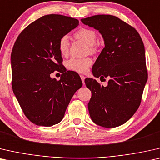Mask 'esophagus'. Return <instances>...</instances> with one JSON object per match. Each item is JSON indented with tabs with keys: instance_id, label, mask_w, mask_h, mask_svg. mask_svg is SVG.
<instances>
[{
	"instance_id": "esophagus-1",
	"label": "esophagus",
	"mask_w": 160,
	"mask_h": 160,
	"mask_svg": "<svg viewBox=\"0 0 160 160\" xmlns=\"http://www.w3.org/2000/svg\"><path fill=\"white\" fill-rule=\"evenodd\" d=\"M80 78H81V80H82V83L83 84H84L85 83V77L84 75H80Z\"/></svg>"
}]
</instances>
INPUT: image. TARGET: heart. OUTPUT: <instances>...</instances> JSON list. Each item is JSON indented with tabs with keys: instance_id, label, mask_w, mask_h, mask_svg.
<instances>
[{
	"instance_id": "obj_1",
	"label": "heart",
	"mask_w": 160,
	"mask_h": 160,
	"mask_svg": "<svg viewBox=\"0 0 160 160\" xmlns=\"http://www.w3.org/2000/svg\"><path fill=\"white\" fill-rule=\"evenodd\" d=\"M75 37L77 39L82 40L89 47V51L91 53L96 50V41L97 35L94 30L88 28H82L75 32ZM69 38L67 35L63 36L58 42V49L61 54L66 55L69 51ZM92 64V60L89 58H72L67 62V67L71 70L80 73L86 72L90 66Z\"/></svg>"
}]
</instances>
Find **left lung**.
Instances as JSON below:
<instances>
[{
  "mask_svg": "<svg viewBox=\"0 0 160 160\" xmlns=\"http://www.w3.org/2000/svg\"><path fill=\"white\" fill-rule=\"evenodd\" d=\"M81 22L98 30L104 41L92 73L110 78L106 87L93 78L85 80L92 93L90 116L102 127H118L131 118L141 103L148 78L143 42L132 27L114 16L95 15Z\"/></svg>",
  "mask_w": 160,
  "mask_h": 160,
  "instance_id": "1",
  "label": "left lung"
}]
</instances>
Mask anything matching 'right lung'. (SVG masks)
Instances as JSON below:
<instances>
[{
	"mask_svg": "<svg viewBox=\"0 0 160 160\" xmlns=\"http://www.w3.org/2000/svg\"><path fill=\"white\" fill-rule=\"evenodd\" d=\"M79 25L66 16L49 14L28 25L13 45L11 65L12 89L25 116L37 125L50 127L64 118L76 91L82 87L80 76L63 67L58 42ZM62 73L57 81L50 74Z\"/></svg>",
	"mask_w": 160,
	"mask_h": 160,
	"instance_id": "1",
	"label": "right lung"
}]
</instances>
